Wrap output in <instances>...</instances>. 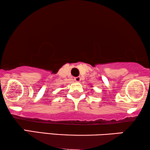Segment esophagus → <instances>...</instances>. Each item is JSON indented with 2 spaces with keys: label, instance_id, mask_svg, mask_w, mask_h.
<instances>
[{
  "label": "esophagus",
  "instance_id": "esophagus-1",
  "mask_svg": "<svg viewBox=\"0 0 150 150\" xmlns=\"http://www.w3.org/2000/svg\"><path fill=\"white\" fill-rule=\"evenodd\" d=\"M81 77L80 76H78V77H76V78H74V81H76V82H77V83H79L80 81H81Z\"/></svg>",
  "mask_w": 150,
  "mask_h": 150
}]
</instances>
